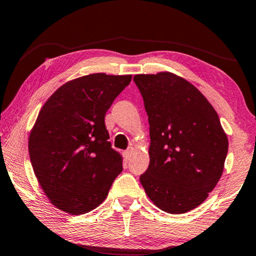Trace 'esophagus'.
<instances>
[{
	"label": "esophagus",
	"mask_w": 256,
	"mask_h": 256,
	"mask_svg": "<svg viewBox=\"0 0 256 256\" xmlns=\"http://www.w3.org/2000/svg\"><path fill=\"white\" fill-rule=\"evenodd\" d=\"M134 148H128V150H126V151H125L126 159H130L131 156H132V154H134Z\"/></svg>",
	"instance_id": "1"
}]
</instances>
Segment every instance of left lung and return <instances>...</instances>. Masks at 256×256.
I'll return each instance as SVG.
<instances>
[{
	"mask_svg": "<svg viewBox=\"0 0 256 256\" xmlns=\"http://www.w3.org/2000/svg\"><path fill=\"white\" fill-rule=\"evenodd\" d=\"M148 116L150 165L140 182L164 212L182 214L205 202L224 172L228 138L207 98L185 78L136 74Z\"/></svg>",
	"mask_w": 256,
	"mask_h": 256,
	"instance_id": "8db88e82",
	"label": "left lung"
}]
</instances>
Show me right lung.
<instances>
[{
	"mask_svg": "<svg viewBox=\"0 0 256 256\" xmlns=\"http://www.w3.org/2000/svg\"><path fill=\"white\" fill-rule=\"evenodd\" d=\"M131 80V74H106L74 78L40 108L30 131L29 156L43 192L63 212L80 216L96 208L122 171L104 118Z\"/></svg>",
	"mask_w": 256,
	"mask_h": 256,
	"instance_id": "obj_1",
	"label": "right lung"
}]
</instances>
